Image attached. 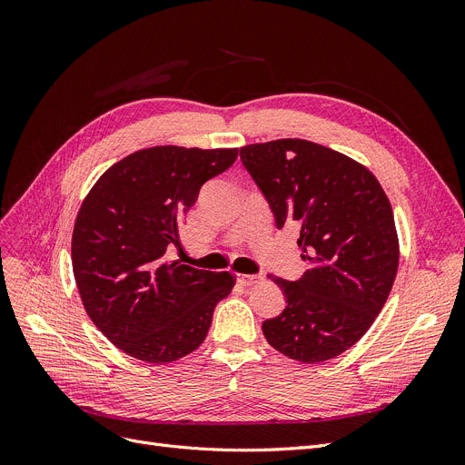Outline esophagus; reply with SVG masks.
I'll list each match as a JSON object with an SVG mask.
<instances>
[{
	"mask_svg": "<svg viewBox=\"0 0 465 465\" xmlns=\"http://www.w3.org/2000/svg\"><path fill=\"white\" fill-rule=\"evenodd\" d=\"M237 281L242 284V286H254V284H260L263 281V275H245L241 273L237 277Z\"/></svg>",
	"mask_w": 465,
	"mask_h": 465,
	"instance_id": "34e87169",
	"label": "esophagus"
}]
</instances>
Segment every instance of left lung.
I'll return each mask as SVG.
<instances>
[{"instance_id": "obj_1", "label": "left lung", "mask_w": 465, "mask_h": 465, "mask_svg": "<svg viewBox=\"0 0 465 465\" xmlns=\"http://www.w3.org/2000/svg\"><path fill=\"white\" fill-rule=\"evenodd\" d=\"M275 214L300 226L309 270L300 281L270 275L286 307L262 324L273 349L303 363L349 351L371 328L392 290L400 241L392 205L363 163L307 139L241 146Z\"/></svg>"}]
</instances>
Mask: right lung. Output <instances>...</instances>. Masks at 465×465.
Wrapping results in <instances>:
<instances>
[{
    "label": "right lung",
    "mask_w": 465,
    "mask_h": 465,
    "mask_svg": "<svg viewBox=\"0 0 465 465\" xmlns=\"http://www.w3.org/2000/svg\"><path fill=\"white\" fill-rule=\"evenodd\" d=\"M239 149L160 144L132 153L95 181L71 239L73 275L90 321L114 347L169 363L198 349L235 277L165 260L200 188Z\"/></svg>",
    "instance_id": "1"
}]
</instances>
